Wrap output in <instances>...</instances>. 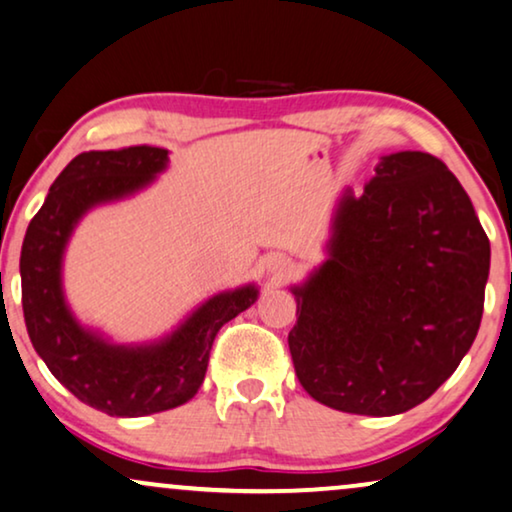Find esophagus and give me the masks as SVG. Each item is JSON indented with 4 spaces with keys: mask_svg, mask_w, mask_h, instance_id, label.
I'll return each mask as SVG.
<instances>
[{
    "mask_svg": "<svg viewBox=\"0 0 512 512\" xmlns=\"http://www.w3.org/2000/svg\"><path fill=\"white\" fill-rule=\"evenodd\" d=\"M288 269H290L288 262H276V264H274V274H276V276H283Z\"/></svg>",
    "mask_w": 512,
    "mask_h": 512,
    "instance_id": "esophagus-1",
    "label": "esophagus"
}]
</instances>
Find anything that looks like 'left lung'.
I'll list each match as a JSON object with an SVG mask.
<instances>
[{
    "label": "left lung",
    "mask_w": 512,
    "mask_h": 512,
    "mask_svg": "<svg viewBox=\"0 0 512 512\" xmlns=\"http://www.w3.org/2000/svg\"><path fill=\"white\" fill-rule=\"evenodd\" d=\"M489 238L445 163L381 156L346 189L327 260L292 288L288 344L299 384L332 410L403 414L438 391L480 330Z\"/></svg>",
    "instance_id": "1"
}]
</instances>
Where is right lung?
<instances>
[{"label": "right lung", "mask_w": 512, "mask_h": 512, "mask_svg": "<svg viewBox=\"0 0 512 512\" xmlns=\"http://www.w3.org/2000/svg\"><path fill=\"white\" fill-rule=\"evenodd\" d=\"M168 149L126 147L84 152L56 177L27 227L20 283L27 335L53 377L81 403L109 417H145L192 400L224 323L255 304V285L220 292L154 344L121 346L86 330L63 295V255L74 227L100 203L126 199L166 170Z\"/></svg>", "instance_id": "obj_1"}]
</instances>
